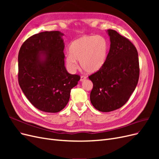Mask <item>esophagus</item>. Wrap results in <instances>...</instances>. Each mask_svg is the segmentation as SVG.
Segmentation results:
<instances>
[{
	"label": "esophagus",
	"mask_w": 159,
	"mask_h": 159,
	"mask_svg": "<svg viewBox=\"0 0 159 159\" xmlns=\"http://www.w3.org/2000/svg\"><path fill=\"white\" fill-rule=\"evenodd\" d=\"M85 79H86V77H85V76H84V75L81 76V78H80V81H84Z\"/></svg>",
	"instance_id": "obj_1"
}]
</instances>
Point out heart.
I'll list each match as a JSON object with an SVG mask.
<instances>
[{
    "label": "heart",
    "mask_w": 159,
    "mask_h": 159,
    "mask_svg": "<svg viewBox=\"0 0 159 159\" xmlns=\"http://www.w3.org/2000/svg\"><path fill=\"white\" fill-rule=\"evenodd\" d=\"M108 43L100 36H84L71 42L70 53L66 56V62L70 70L78 68V61L86 73L95 74L104 66L107 59Z\"/></svg>",
    "instance_id": "1"
}]
</instances>
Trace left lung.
I'll return each instance as SVG.
<instances>
[{"label": "left lung", "instance_id": "8db88e82", "mask_svg": "<svg viewBox=\"0 0 159 159\" xmlns=\"http://www.w3.org/2000/svg\"><path fill=\"white\" fill-rule=\"evenodd\" d=\"M110 49L107 59L99 71L89 76L93 87L90 93L93 106L110 112L126 103L135 89L139 78L136 48L114 30H107Z\"/></svg>", "mask_w": 159, "mask_h": 159}]
</instances>
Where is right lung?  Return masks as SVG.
<instances>
[{
  "label": "right lung",
  "instance_id": "1",
  "mask_svg": "<svg viewBox=\"0 0 159 159\" xmlns=\"http://www.w3.org/2000/svg\"><path fill=\"white\" fill-rule=\"evenodd\" d=\"M64 34L43 32L30 37L18 53V83L24 94L38 109L57 113L68 104L71 89L80 77L64 65Z\"/></svg>",
  "mask_w": 159,
  "mask_h": 159
}]
</instances>
